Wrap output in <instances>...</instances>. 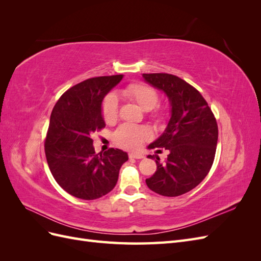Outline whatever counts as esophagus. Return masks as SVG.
I'll use <instances>...</instances> for the list:
<instances>
[{
	"instance_id": "esophagus-1",
	"label": "esophagus",
	"mask_w": 261,
	"mask_h": 261,
	"mask_svg": "<svg viewBox=\"0 0 261 261\" xmlns=\"http://www.w3.org/2000/svg\"><path fill=\"white\" fill-rule=\"evenodd\" d=\"M129 158H130V159H143V158H145V156L143 154H140V153L132 152V153H129Z\"/></svg>"
}]
</instances>
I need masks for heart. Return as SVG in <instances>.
<instances>
[{
    "mask_svg": "<svg viewBox=\"0 0 261 261\" xmlns=\"http://www.w3.org/2000/svg\"><path fill=\"white\" fill-rule=\"evenodd\" d=\"M124 97L133 100L144 110L151 111L158 105V93L151 87L143 84H133L123 89ZM102 116L107 123H112L117 117V99L113 94L108 96L102 105ZM150 137V133L143 126L124 124L113 134L114 143L124 149H138Z\"/></svg>",
    "mask_w": 261,
    "mask_h": 261,
    "instance_id": "1",
    "label": "heart"
}]
</instances>
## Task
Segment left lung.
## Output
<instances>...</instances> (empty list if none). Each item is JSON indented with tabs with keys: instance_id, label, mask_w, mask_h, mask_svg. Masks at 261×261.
I'll list each match as a JSON object with an SVG mask.
<instances>
[{
	"instance_id": "1",
	"label": "left lung",
	"mask_w": 261,
	"mask_h": 261,
	"mask_svg": "<svg viewBox=\"0 0 261 261\" xmlns=\"http://www.w3.org/2000/svg\"><path fill=\"white\" fill-rule=\"evenodd\" d=\"M143 77L164 92L171 106L167 127L148 146L165 148L170 153L164 162L155 155L156 171L146 179L147 186L162 196L183 195L201 183L212 167L218 143L217 121L200 92L179 77L163 73ZM153 156L148 155L149 159Z\"/></svg>"
}]
</instances>
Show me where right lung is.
Here are the masks:
<instances>
[{"instance_id": "1", "label": "right lung", "mask_w": 261, "mask_h": 261, "mask_svg": "<svg viewBox=\"0 0 261 261\" xmlns=\"http://www.w3.org/2000/svg\"><path fill=\"white\" fill-rule=\"evenodd\" d=\"M123 75L89 78L69 88L54 106L44 150L58 184L76 198L93 200L114 188L128 155L121 149L94 152L92 133L106 127L102 101Z\"/></svg>"}]
</instances>
